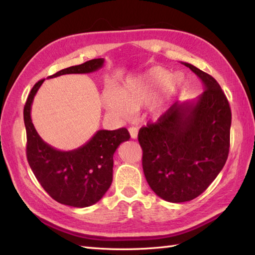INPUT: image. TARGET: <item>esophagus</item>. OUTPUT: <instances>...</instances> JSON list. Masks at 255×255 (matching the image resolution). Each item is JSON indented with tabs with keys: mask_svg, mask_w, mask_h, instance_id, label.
Instances as JSON below:
<instances>
[{
	"mask_svg": "<svg viewBox=\"0 0 255 255\" xmlns=\"http://www.w3.org/2000/svg\"><path fill=\"white\" fill-rule=\"evenodd\" d=\"M129 133H130V137L132 139H136L138 137V128L130 127L129 128Z\"/></svg>",
	"mask_w": 255,
	"mask_h": 255,
	"instance_id": "esophagus-1",
	"label": "esophagus"
}]
</instances>
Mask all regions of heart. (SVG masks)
Here are the masks:
<instances>
[{"mask_svg": "<svg viewBox=\"0 0 255 255\" xmlns=\"http://www.w3.org/2000/svg\"><path fill=\"white\" fill-rule=\"evenodd\" d=\"M177 79L162 67H154L138 77L125 81L118 91L107 89L104 106L121 117H129L133 111L149 106L154 118L161 117L169 107L172 94L177 88Z\"/></svg>", "mask_w": 255, "mask_h": 255, "instance_id": "1", "label": "heart"}]
</instances>
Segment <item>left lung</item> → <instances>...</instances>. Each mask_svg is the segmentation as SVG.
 Wrapping results in <instances>:
<instances>
[{"instance_id":"left-lung-1","label":"left lung","mask_w":255,"mask_h":255,"mask_svg":"<svg viewBox=\"0 0 255 255\" xmlns=\"http://www.w3.org/2000/svg\"><path fill=\"white\" fill-rule=\"evenodd\" d=\"M204 83L195 102L174 103L156 123L140 128L143 173L151 189L170 203L199 196L228 159L231 110L211 75L182 62Z\"/></svg>"}]
</instances>
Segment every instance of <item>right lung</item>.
<instances>
[{"instance_id":"1","label":"right lung","mask_w":255,"mask_h":255,"mask_svg":"<svg viewBox=\"0 0 255 255\" xmlns=\"http://www.w3.org/2000/svg\"><path fill=\"white\" fill-rule=\"evenodd\" d=\"M104 64V59H93L48 77L70 73H91ZM38 81L27 97L24 123L27 134L26 154L37 181L58 203L72 207H89L104 196L113 182V155L118 145L130 139L126 128L99 130L90 141L75 150L60 151L46 143L31 123L32 100L44 82Z\"/></svg>"}]
</instances>
